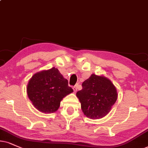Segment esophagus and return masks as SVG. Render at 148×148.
Here are the masks:
<instances>
[{
  "label": "esophagus",
  "instance_id": "obj_1",
  "mask_svg": "<svg viewBox=\"0 0 148 148\" xmlns=\"http://www.w3.org/2000/svg\"><path fill=\"white\" fill-rule=\"evenodd\" d=\"M78 86H79L78 85H76L74 87H73V89H74V92H76V91H77L78 89Z\"/></svg>",
  "mask_w": 148,
  "mask_h": 148
}]
</instances>
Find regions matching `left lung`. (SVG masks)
I'll use <instances>...</instances> for the list:
<instances>
[{
  "instance_id": "8db88e82",
  "label": "left lung",
  "mask_w": 148,
  "mask_h": 148,
  "mask_svg": "<svg viewBox=\"0 0 148 148\" xmlns=\"http://www.w3.org/2000/svg\"><path fill=\"white\" fill-rule=\"evenodd\" d=\"M82 87L76 96L85 115L96 119L107 115L117 99V89L111 80L104 76L93 74L83 82Z\"/></svg>"
}]
</instances>
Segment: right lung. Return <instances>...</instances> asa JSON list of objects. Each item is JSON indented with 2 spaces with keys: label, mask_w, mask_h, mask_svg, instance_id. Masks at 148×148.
<instances>
[{
  "label": "right lung",
  "mask_w": 148,
  "mask_h": 148,
  "mask_svg": "<svg viewBox=\"0 0 148 148\" xmlns=\"http://www.w3.org/2000/svg\"><path fill=\"white\" fill-rule=\"evenodd\" d=\"M27 90L33 106L45 113L57 111L63 98L73 92L68 80L55 68L35 74L29 80Z\"/></svg>",
  "instance_id": "right-lung-1"
}]
</instances>
